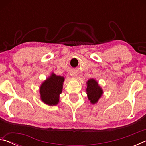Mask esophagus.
<instances>
[{
  "label": "esophagus",
  "mask_w": 146,
  "mask_h": 146,
  "mask_svg": "<svg viewBox=\"0 0 146 146\" xmlns=\"http://www.w3.org/2000/svg\"><path fill=\"white\" fill-rule=\"evenodd\" d=\"M71 75L73 76V77H76V76H77V74H76L75 72H71Z\"/></svg>",
  "instance_id": "esophagus-1"
}]
</instances>
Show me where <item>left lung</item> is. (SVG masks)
<instances>
[{
	"label": "left lung",
	"instance_id": "obj_1",
	"mask_svg": "<svg viewBox=\"0 0 146 146\" xmlns=\"http://www.w3.org/2000/svg\"><path fill=\"white\" fill-rule=\"evenodd\" d=\"M87 84L86 91H87L89 100L92 104L97 103L103 93L102 89L98 85L97 81H95L94 79H90L88 81Z\"/></svg>",
	"mask_w": 146,
	"mask_h": 146
}]
</instances>
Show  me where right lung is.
<instances>
[{"label": "right lung", "mask_w": 146, "mask_h": 146, "mask_svg": "<svg viewBox=\"0 0 146 146\" xmlns=\"http://www.w3.org/2000/svg\"><path fill=\"white\" fill-rule=\"evenodd\" d=\"M64 78L53 74L42 84L40 89L41 99L46 104L56 105L59 101V95L62 90Z\"/></svg>", "instance_id": "1"}]
</instances>
